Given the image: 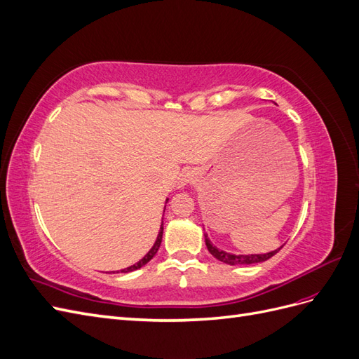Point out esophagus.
Listing matches in <instances>:
<instances>
[{
  "label": "esophagus",
  "mask_w": 359,
  "mask_h": 359,
  "mask_svg": "<svg viewBox=\"0 0 359 359\" xmlns=\"http://www.w3.org/2000/svg\"><path fill=\"white\" fill-rule=\"evenodd\" d=\"M193 180H194V173H193L191 170H184V172H181V175H180V178H178V187L182 189L184 186H187V184L193 182Z\"/></svg>",
  "instance_id": "34e87169"
}]
</instances>
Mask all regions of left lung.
Here are the masks:
<instances>
[{"mask_svg":"<svg viewBox=\"0 0 359 359\" xmlns=\"http://www.w3.org/2000/svg\"><path fill=\"white\" fill-rule=\"evenodd\" d=\"M205 236V244L206 248H208V252L217 259L220 260L223 264L227 265H255V264H260V262H265L269 257H273L276 253L280 252V248L283 247L281 245L277 250H273V252H268V253H262V255H235V253H229V252H224V250L217 248L211 241L210 238L206 233H203Z\"/></svg>","mask_w":359,"mask_h":359,"instance_id":"obj_1","label":"left lung"}]
</instances>
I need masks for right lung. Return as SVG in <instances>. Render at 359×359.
<instances>
[{"mask_svg":"<svg viewBox=\"0 0 359 359\" xmlns=\"http://www.w3.org/2000/svg\"><path fill=\"white\" fill-rule=\"evenodd\" d=\"M168 201H169V199H166V203H168ZM165 210H166V205H165ZM161 238H163V220H161V226H160L158 235H157V238H156V243H154V245H153V247L149 248V252H148L142 259H140L139 262H136L135 265L121 269V273H124V274H127V273H132V271H136V269H139V268H142L144 265H147V264L149 262V260L156 256L157 250H158V247H160V244H161Z\"/></svg>","mask_w":359,"mask_h":359,"instance_id":"right-lung-1","label":"right lung"}]
</instances>
